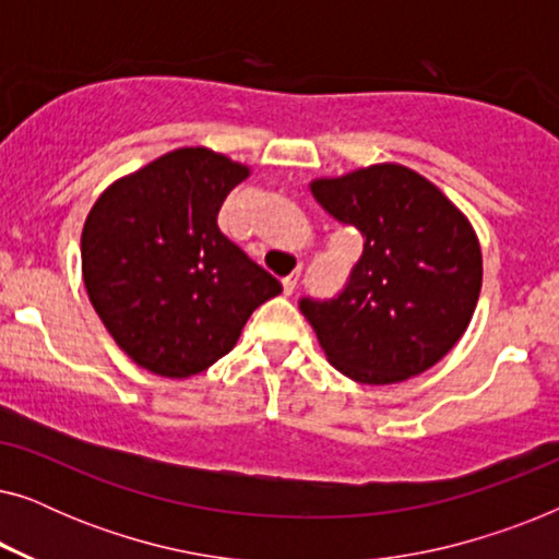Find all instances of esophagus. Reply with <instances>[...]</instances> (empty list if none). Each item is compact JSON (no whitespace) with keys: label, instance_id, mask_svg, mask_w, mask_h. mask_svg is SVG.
Masks as SVG:
<instances>
[{"label":"esophagus","instance_id":"obj_1","mask_svg":"<svg viewBox=\"0 0 559 559\" xmlns=\"http://www.w3.org/2000/svg\"><path fill=\"white\" fill-rule=\"evenodd\" d=\"M297 282H300V272H293V274H289V277L282 280V289H285V295H293L295 293Z\"/></svg>","mask_w":559,"mask_h":559}]
</instances>
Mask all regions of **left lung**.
<instances>
[{"label": "left lung", "mask_w": 559, "mask_h": 559, "mask_svg": "<svg viewBox=\"0 0 559 559\" xmlns=\"http://www.w3.org/2000/svg\"><path fill=\"white\" fill-rule=\"evenodd\" d=\"M310 193L364 236L346 289L328 302H300L328 361L377 386L438 364L468 328L484 282L480 243L465 213L396 163L316 178Z\"/></svg>", "instance_id": "1"}]
</instances>
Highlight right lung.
<instances>
[{"label":"right lung","instance_id":"right-lung-1","mask_svg":"<svg viewBox=\"0 0 559 559\" xmlns=\"http://www.w3.org/2000/svg\"><path fill=\"white\" fill-rule=\"evenodd\" d=\"M249 167L180 147L114 180L88 211L81 272L117 346L165 379H188L236 346L282 285L216 224Z\"/></svg>","mask_w":559,"mask_h":559}]
</instances>
